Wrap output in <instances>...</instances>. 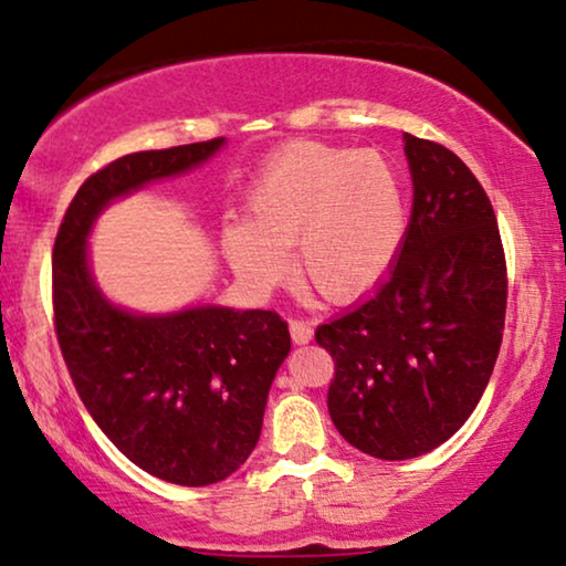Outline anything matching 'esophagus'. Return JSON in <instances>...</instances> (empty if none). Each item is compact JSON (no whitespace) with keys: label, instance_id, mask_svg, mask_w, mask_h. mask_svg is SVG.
Segmentation results:
<instances>
[{"label":"esophagus","instance_id":"34e87169","mask_svg":"<svg viewBox=\"0 0 566 566\" xmlns=\"http://www.w3.org/2000/svg\"><path fill=\"white\" fill-rule=\"evenodd\" d=\"M290 334H292V342H295V344H307L313 338V326L303 318H295L290 323Z\"/></svg>","mask_w":566,"mask_h":566}]
</instances>
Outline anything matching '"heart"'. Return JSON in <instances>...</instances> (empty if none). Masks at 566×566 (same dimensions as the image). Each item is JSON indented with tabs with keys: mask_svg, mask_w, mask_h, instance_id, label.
I'll return each instance as SVG.
<instances>
[{
	"mask_svg": "<svg viewBox=\"0 0 566 566\" xmlns=\"http://www.w3.org/2000/svg\"><path fill=\"white\" fill-rule=\"evenodd\" d=\"M248 217L222 228L224 255L255 290H271L297 271L331 303L365 297L401 253L406 196L390 163L378 153L290 142L276 149L248 188Z\"/></svg>",
	"mask_w": 566,
	"mask_h": 566,
	"instance_id": "1",
	"label": "heart"
}]
</instances>
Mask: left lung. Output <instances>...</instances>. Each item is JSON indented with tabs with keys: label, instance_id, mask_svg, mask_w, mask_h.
I'll use <instances>...</instances> for the list:
<instances>
[{
	"label": "left lung",
	"instance_id": "1",
	"mask_svg": "<svg viewBox=\"0 0 566 566\" xmlns=\"http://www.w3.org/2000/svg\"><path fill=\"white\" fill-rule=\"evenodd\" d=\"M411 224L373 297L323 323L328 413L382 461L424 455L476 409L502 346L507 261L492 201L461 157L406 134Z\"/></svg>",
	"mask_w": 566,
	"mask_h": 566
}]
</instances>
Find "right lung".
I'll return each instance as SVG.
<instances>
[{
  "label": "right lung",
  "mask_w": 566,
  "mask_h": 566,
  "mask_svg": "<svg viewBox=\"0 0 566 566\" xmlns=\"http://www.w3.org/2000/svg\"><path fill=\"white\" fill-rule=\"evenodd\" d=\"M222 142L132 153L93 172L66 207L51 263L54 328L82 403L134 465L178 486L217 484L248 461L290 354L287 321L230 307L118 311L90 276L85 238L111 199L205 163Z\"/></svg>",
  "instance_id": "1"
}]
</instances>
